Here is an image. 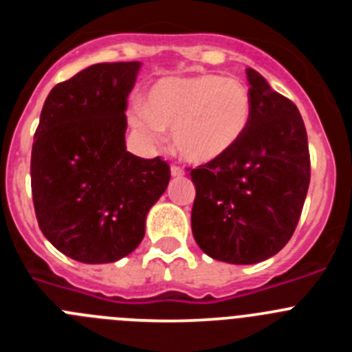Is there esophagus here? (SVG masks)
<instances>
[{
	"mask_svg": "<svg viewBox=\"0 0 352 352\" xmlns=\"http://www.w3.org/2000/svg\"><path fill=\"white\" fill-rule=\"evenodd\" d=\"M170 174H173L174 178H182V176H185V170H183V167L174 164V166H170Z\"/></svg>",
	"mask_w": 352,
	"mask_h": 352,
	"instance_id": "esophagus-1",
	"label": "esophagus"
}]
</instances>
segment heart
Returning a JSON list of instances; mask_svg holds the SVG:
<instances>
[{
    "mask_svg": "<svg viewBox=\"0 0 352 352\" xmlns=\"http://www.w3.org/2000/svg\"><path fill=\"white\" fill-rule=\"evenodd\" d=\"M252 118L248 89L236 79L194 76L162 80L149 93L148 111L133 109V125L151 141L173 130L179 157L194 164L222 158L243 138Z\"/></svg>",
    "mask_w": 352,
    "mask_h": 352,
    "instance_id": "obj_1",
    "label": "heart"
}]
</instances>
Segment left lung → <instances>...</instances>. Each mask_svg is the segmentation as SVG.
Segmentation results:
<instances>
[{
	"label": "left lung",
	"mask_w": 352,
	"mask_h": 352,
	"mask_svg": "<svg viewBox=\"0 0 352 352\" xmlns=\"http://www.w3.org/2000/svg\"><path fill=\"white\" fill-rule=\"evenodd\" d=\"M252 118L222 158L190 170L192 232L222 263L256 264L275 256L296 229L310 183L307 130L298 107L247 68Z\"/></svg>",
	"instance_id": "8db88e82"
}]
</instances>
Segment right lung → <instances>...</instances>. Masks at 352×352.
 Wrapping results in <instances>:
<instances>
[{
	"instance_id": "1",
	"label": "right lung",
	"mask_w": 352,
	"mask_h": 352,
	"mask_svg": "<svg viewBox=\"0 0 352 352\" xmlns=\"http://www.w3.org/2000/svg\"><path fill=\"white\" fill-rule=\"evenodd\" d=\"M141 63H98L56 84L31 149V194L40 231L61 254L114 263L144 238L146 214L170 167L126 151V98Z\"/></svg>"
}]
</instances>
